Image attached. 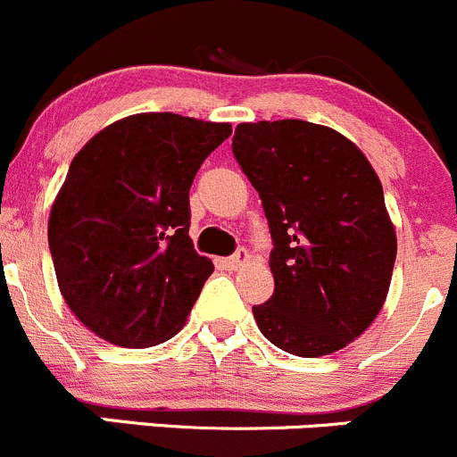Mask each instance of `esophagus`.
<instances>
[{"label": "esophagus", "instance_id": "obj_1", "mask_svg": "<svg viewBox=\"0 0 457 457\" xmlns=\"http://www.w3.org/2000/svg\"><path fill=\"white\" fill-rule=\"evenodd\" d=\"M248 260H251V255H248L244 248H239V251L235 253L233 257H227V260H222V266L227 270H237V269H242L244 264H248Z\"/></svg>", "mask_w": 457, "mask_h": 457}]
</instances>
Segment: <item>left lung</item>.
Segmentation results:
<instances>
[{"mask_svg": "<svg viewBox=\"0 0 457 457\" xmlns=\"http://www.w3.org/2000/svg\"><path fill=\"white\" fill-rule=\"evenodd\" d=\"M233 155L273 237L275 291L253 306L262 336L300 358L345 349L380 313L397 253L371 162L349 137L304 120L237 124Z\"/></svg>", "mask_w": 457, "mask_h": 457, "instance_id": "obj_1", "label": "left lung"}]
</instances>
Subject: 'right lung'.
<instances>
[{
    "label": "right lung",
    "mask_w": 457,
    "mask_h": 457,
    "mask_svg": "<svg viewBox=\"0 0 457 457\" xmlns=\"http://www.w3.org/2000/svg\"><path fill=\"white\" fill-rule=\"evenodd\" d=\"M227 121L137 112L99 130L53 202L48 246L64 302L88 331L146 349L187 324L213 262L188 237V188Z\"/></svg>",
    "instance_id": "1"
}]
</instances>
